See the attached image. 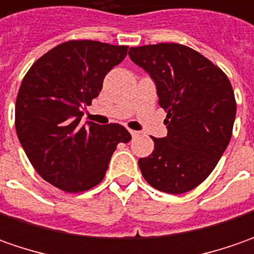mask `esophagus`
I'll list each match as a JSON object with an SVG mask.
<instances>
[{
  "label": "esophagus",
  "mask_w": 254,
  "mask_h": 254,
  "mask_svg": "<svg viewBox=\"0 0 254 254\" xmlns=\"http://www.w3.org/2000/svg\"><path fill=\"white\" fill-rule=\"evenodd\" d=\"M129 133L132 135V137H136V136H139V132H137V130H132V129H129Z\"/></svg>",
  "instance_id": "esophagus-1"
}]
</instances>
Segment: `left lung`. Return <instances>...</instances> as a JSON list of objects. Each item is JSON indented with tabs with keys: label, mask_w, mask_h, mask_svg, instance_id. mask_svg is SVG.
Listing matches in <instances>:
<instances>
[{
	"label": "left lung",
	"mask_w": 254,
	"mask_h": 254,
	"mask_svg": "<svg viewBox=\"0 0 254 254\" xmlns=\"http://www.w3.org/2000/svg\"><path fill=\"white\" fill-rule=\"evenodd\" d=\"M129 57L153 78L167 112V136L139 159L144 180L159 191L183 194L212 173L232 137L236 101L231 81L197 50L179 43L129 49Z\"/></svg>",
	"instance_id": "1"
}]
</instances>
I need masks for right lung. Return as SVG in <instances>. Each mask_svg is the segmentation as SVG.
<instances>
[{
  "mask_svg": "<svg viewBox=\"0 0 254 254\" xmlns=\"http://www.w3.org/2000/svg\"><path fill=\"white\" fill-rule=\"evenodd\" d=\"M127 46L68 40L38 59L25 74L15 104V129L33 169L66 192L100 184L111 156L130 133L119 124H81L84 105L98 97Z\"/></svg>",
  "mask_w": 254,
  "mask_h": 254,
  "instance_id": "obj_1",
  "label": "right lung"
}]
</instances>
